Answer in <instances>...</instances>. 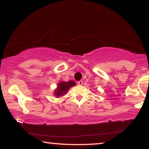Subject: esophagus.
<instances>
[{"label": "esophagus", "mask_w": 149, "mask_h": 149, "mask_svg": "<svg viewBox=\"0 0 149 149\" xmlns=\"http://www.w3.org/2000/svg\"><path fill=\"white\" fill-rule=\"evenodd\" d=\"M78 84L79 85H83V81H78Z\"/></svg>", "instance_id": "obj_1"}]
</instances>
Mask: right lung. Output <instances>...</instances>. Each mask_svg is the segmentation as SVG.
I'll use <instances>...</instances> for the list:
<instances>
[{"label": "right lung", "instance_id": "obj_1", "mask_svg": "<svg viewBox=\"0 0 149 149\" xmlns=\"http://www.w3.org/2000/svg\"><path fill=\"white\" fill-rule=\"evenodd\" d=\"M76 85L74 81H70L68 82H66V81H61L58 83V87L55 91V95L56 97H60L64 95V93H66L69 89L71 87L74 86V85Z\"/></svg>", "mask_w": 149, "mask_h": 149}]
</instances>
